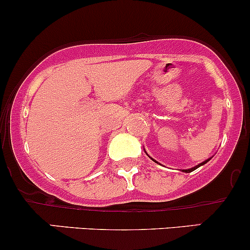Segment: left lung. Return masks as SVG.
I'll use <instances>...</instances> for the list:
<instances>
[{"mask_svg": "<svg viewBox=\"0 0 250 250\" xmlns=\"http://www.w3.org/2000/svg\"><path fill=\"white\" fill-rule=\"evenodd\" d=\"M209 159H211V158H209ZM209 159L205 160V162H202V163H200V164H199V165H196V167H191V169H187V170H182V171H183V172H191V171H194V170H195V169H198V167H201V165L206 164V163H207V162H208V160H209ZM152 160H154V159H152ZM154 162H156V160H154ZM156 163H158V162H156Z\"/></svg>", "mask_w": 250, "mask_h": 250, "instance_id": "left-lung-1", "label": "left lung"}]
</instances>
